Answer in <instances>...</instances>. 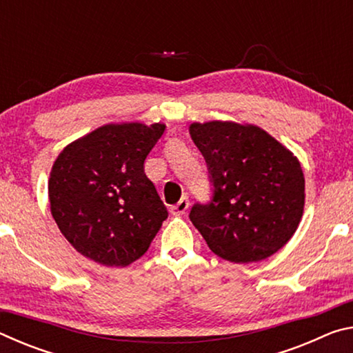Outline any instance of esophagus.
Returning <instances> with one entry per match:
<instances>
[{
	"mask_svg": "<svg viewBox=\"0 0 353 353\" xmlns=\"http://www.w3.org/2000/svg\"><path fill=\"white\" fill-rule=\"evenodd\" d=\"M188 204H190V201H188L187 196H182V199L179 201L176 205H171L170 210H171L172 214H174V216H181V214H183L185 212H187Z\"/></svg>",
	"mask_w": 353,
	"mask_h": 353,
	"instance_id": "1",
	"label": "esophagus"
}]
</instances>
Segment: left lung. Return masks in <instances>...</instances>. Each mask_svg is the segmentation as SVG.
<instances>
[{
	"instance_id": "8db88e82",
	"label": "left lung",
	"mask_w": 353,
	"mask_h": 353,
	"mask_svg": "<svg viewBox=\"0 0 353 353\" xmlns=\"http://www.w3.org/2000/svg\"><path fill=\"white\" fill-rule=\"evenodd\" d=\"M190 135L212 183L210 201L196 202L190 221L212 252L252 263L282 249L301 223L305 201L299 160L256 126L193 123Z\"/></svg>"
}]
</instances>
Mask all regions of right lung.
Listing matches in <instances>:
<instances>
[{
	"label": "right lung",
	"mask_w": 353,
	"mask_h": 353,
	"mask_svg": "<svg viewBox=\"0 0 353 353\" xmlns=\"http://www.w3.org/2000/svg\"><path fill=\"white\" fill-rule=\"evenodd\" d=\"M163 124H107L71 143L52 165V218L71 246L104 266L139 260L168 210L145 174Z\"/></svg>",
	"instance_id": "obj_1"
}]
</instances>
